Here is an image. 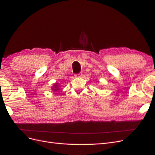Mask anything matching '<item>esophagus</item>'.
<instances>
[{"instance_id": "obj_1", "label": "esophagus", "mask_w": 155, "mask_h": 155, "mask_svg": "<svg viewBox=\"0 0 155 155\" xmlns=\"http://www.w3.org/2000/svg\"><path fill=\"white\" fill-rule=\"evenodd\" d=\"M75 77H81L82 76V74L81 73H78V74H76L74 75Z\"/></svg>"}]
</instances>
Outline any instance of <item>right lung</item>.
<instances>
[{
    "mask_svg": "<svg viewBox=\"0 0 155 155\" xmlns=\"http://www.w3.org/2000/svg\"><path fill=\"white\" fill-rule=\"evenodd\" d=\"M59 86H58V83H56V84H55L54 86H53V88H52V90L54 91V92H57V91L60 90V88H59Z\"/></svg>",
    "mask_w": 155,
    "mask_h": 155,
    "instance_id": "right-lung-1",
    "label": "right lung"
}]
</instances>
